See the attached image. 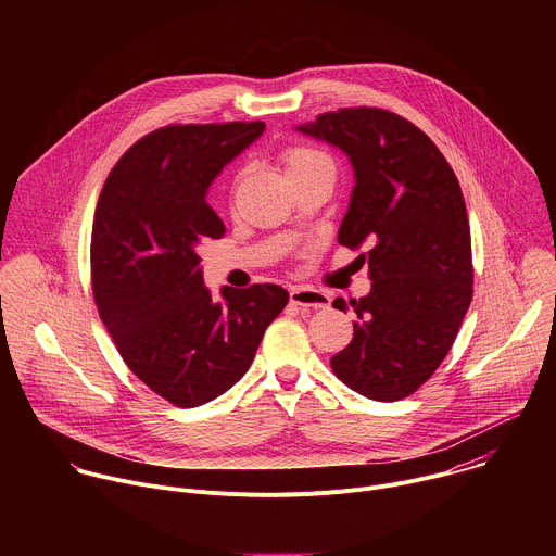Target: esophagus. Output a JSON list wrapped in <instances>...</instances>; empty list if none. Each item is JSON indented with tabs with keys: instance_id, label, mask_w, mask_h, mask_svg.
Returning <instances> with one entry per match:
<instances>
[{
	"instance_id": "1",
	"label": "esophagus",
	"mask_w": 556,
	"mask_h": 556,
	"mask_svg": "<svg viewBox=\"0 0 556 556\" xmlns=\"http://www.w3.org/2000/svg\"><path fill=\"white\" fill-rule=\"evenodd\" d=\"M290 303L299 305L301 309H319L330 305V296L326 292H319L307 286H294L290 288Z\"/></svg>"
}]
</instances>
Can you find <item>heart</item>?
<instances>
[{"instance_id":"1","label":"heart","mask_w":556,"mask_h":556,"mask_svg":"<svg viewBox=\"0 0 556 556\" xmlns=\"http://www.w3.org/2000/svg\"><path fill=\"white\" fill-rule=\"evenodd\" d=\"M281 165L290 180L303 178L316 172H334V163L328 153L309 144H290L281 151Z\"/></svg>"}]
</instances>
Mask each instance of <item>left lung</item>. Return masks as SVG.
<instances>
[{
    "label": "left lung",
    "instance_id": "obj_1",
    "mask_svg": "<svg viewBox=\"0 0 556 556\" xmlns=\"http://www.w3.org/2000/svg\"><path fill=\"white\" fill-rule=\"evenodd\" d=\"M299 131L350 155L356 185L339 244L369 247L361 260L371 292L332 303L358 316L350 345L330 361L332 371L365 399H407L448 354L472 299L459 182L433 140L387 110L326 112Z\"/></svg>",
    "mask_w": 556,
    "mask_h": 556
}]
</instances>
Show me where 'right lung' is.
Wrapping results in <instances>:
<instances>
[{"instance_id": "1", "label": "right lung", "mask_w": 556, "mask_h": 556, "mask_svg": "<svg viewBox=\"0 0 556 556\" xmlns=\"http://www.w3.org/2000/svg\"><path fill=\"white\" fill-rule=\"evenodd\" d=\"M262 121L167 125L134 142L97 202L92 292L125 365L176 407H200L240 380L288 303L275 283L202 281L198 249L224 222L206 189L264 131Z\"/></svg>"}]
</instances>
